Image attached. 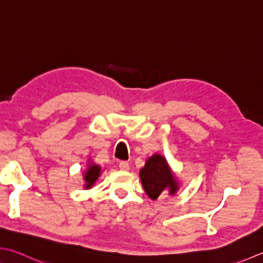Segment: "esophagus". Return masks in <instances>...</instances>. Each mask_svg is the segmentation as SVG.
Masks as SVG:
<instances>
[{"mask_svg": "<svg viewBox=\"0 0 263 263\" xmlns=\"http://www.w3.org/2000/svg\"><path fill=\"white\" fill-rule=\"evenodd\" d=\"M118 166H120L122 171H127V170L130 168V164L125 161H122V162H120V164H118Z\"/></svg>", "mask_w": 263, "mask_h": 263, "instance_id": "34e87169", "label": "esophagus"}]
</instances>
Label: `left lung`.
I'll list each match as a JSON object with an SVG mask.
<instances>
[{
    "instance_id": "1",
    "label": "left lung",
    "mask_w": 263,
    "mask_h": 263,
    "mask_svg": "<svg viewBox=\"0 0 263 263\" xmlns=\"http://www.w3.org/2000/svg\"><path fill=\"white\" fill-rule=\"evenodd\" d=\"M140 179L146 194L154 200L164 193L174 195L179 188L165 157L158 154L147 159L145 166L140 170Z\"/></svg>"
}]
</instances>
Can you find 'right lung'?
Wrapping results in <instances>:
<instances>
[{
    "label": "right lung",
    "mask_w": 263,
    "mask_h": 263,
    "mask_svg": "<svg viewBox=\"0 0 263 263\" xmlns=\"http://www.w3.org/2000/svg\"><path fill=\"white\" fill-rule=\"evenodd\" d=\"M101 173V167L97 164H89L86 171L84 172V181H85V189H90L93 186L95 182L99 178Z\"/></svg>",
    "instance_id": "add662e5"
}]
</instances>
